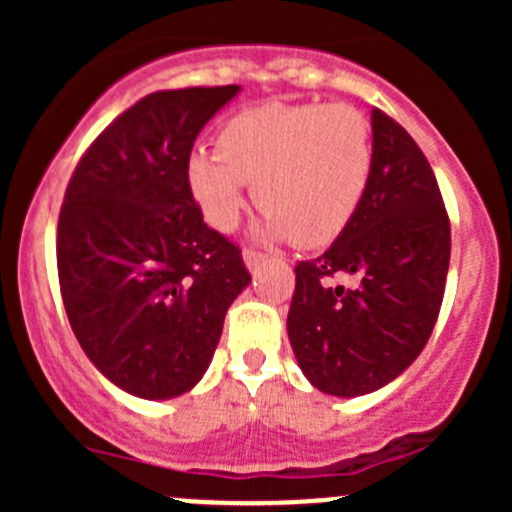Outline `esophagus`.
Returning a JSON list of instances; mask_svg holds the SVG:
<instances>
[{
	"label": "esophagus",
	"mask_w": 512,
	"mask_h": 512,
	"mask_svg": "<svg viewBox=\"0 0 512 512\" xmlns=\"http://www.w3.org/2000/svg\"><path fill=\"white\" fill-rule=\"evenodd\" d=\"M242 260H245L247 270L255 272L257 267H260L262 262H265V255H262V252H255V250H245V252H242Z\"/></svg>",
	"instance_id": "esophagus-1"
}]
</instances>
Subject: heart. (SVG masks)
<instances>
[{"label": "heart", "mask_w": 512, "mask_h": 512, "mask_svg": "<svg viewBox=\"0 0 512 512\" xmlns=\"http://www.w3.org/2000/svg\"><path fill=\"white\" fill-rule=\"evenodd\" d=\"M371 128L347 103H265L225 123L218 148L188 156V188L215 230H230L250 183L260 237L319 247L342 235L371 178Z\"/></svg>", "instance_id": "b5f03b06"}]
</instances>
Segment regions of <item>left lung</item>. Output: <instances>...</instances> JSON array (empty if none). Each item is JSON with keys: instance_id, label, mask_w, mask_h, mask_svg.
I'll return each mask as SVG.
<instances>
[{"instance_id": "obj_1", "label": "left lung", "mask_w": 512, "mask_h": 512, "mask_svg": "<svg viewBox=\"0 0 512 512\" xmlns=\"http://www.w3.org/2000/svg\"><path fill=\"white\" fill-rule=\"evenodd\" d=\"M371 178L364 200L324 255L294 267L287 334L322 394L354 399L384 389L433 332L451 260V225L436 175L414 138L371 111ZM354 276L352 290L326 285Z\"/></svg>"}]
</instances>
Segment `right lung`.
Listing matches in <instances>:
<instances>
[{
	"instance_id": "1",
	"label": "right lung",
	"mask_w": 512,
	"mask_h": 512,
	"mask_svg": "<svg viewBox=\"0 0 512 512\" xmlns=\"http://www.w3.org/2000/svg\"><path fill=\"white\" fill-rule=\"evenodd\" d=\"M242 86L158 91L116 118L76 165L56 235L69 324L126 394L165 401L213 361L225 314L250 285L240 250L203 223L188 156Z\"/></svg>"
}]
</instances>
